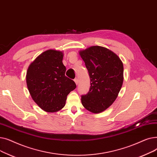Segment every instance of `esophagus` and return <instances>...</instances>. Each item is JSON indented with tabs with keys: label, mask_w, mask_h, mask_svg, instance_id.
Segmentation results:
<instances>
[{
	"label": "esophagus",
	"mask_w": 157,
	"mask_h": 157,
	"mask_svg": "<svg viewBox=\"0 0 157 157\" xmlns=\"http://www.w3.org/2000/svg\"><path fill=\"white\" fill-rule=\"evenodd\" d=\"M74 82H75V83L78 85V78H75L74 79Z\"/></svg>",
	"instance_id": "esophagus-1"
}]
</instances>
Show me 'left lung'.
<instances>
[{"label": "left lung", "instance_id": "1", "mask_svg": "<svg viewBox=\"0 0 157 157\" xmlns=\"http://www.w3.org/2000/svg\"><path fill=\"white\" fill-rule=\"evenodd\" d=\"M90 78V87L81 95L88 111L99 113L114 102L123 81V65L117 55L104 47L94 46L79 52Z\"/></svg>", "mask_w": 157, "mask_h": 157}]
</instances>
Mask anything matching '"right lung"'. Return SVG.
<instances>
[{"label": "right lung", "mask_w": 157, "mask_h": 157, "mask_svg": "<svg viewBox=\"0 0 157 157\" xmlns=\"http://www.w3.org/2000/svg\"><path fill=\"white\" fill-rule=\"evenodd\" d=\"M63 53L49 49L38 56L28 68L27 85L34 101L43 110L53 113L62 109L68 94L76 88L65 73Z\"/></svg>", "instance_id": "obj_1"}]
</instances>
